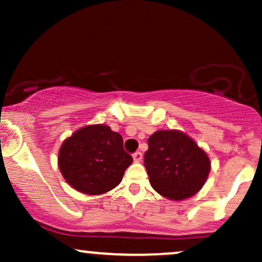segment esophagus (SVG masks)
<instances>
[{
  "instance_id": "obj_1",
  "label": "esophagus",
  "mask_w": 262,
  "mask_h": 262,
  "mask_svg": "<svg viewBox=\"0 0 262 262\" xmlns=\"http://www.w3.org/2000/svg\"><path fill=\"white\" fill-rule=\"evenodd\" d=\"M133 159H134L135 162H140L141 159H143V154H141L140 151L134 152V154H133Z\"/></svg>"
}]
</instances>
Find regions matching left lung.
<instances>
[{"instance_id": "left-lung-1", "label": "left lung", "mask_w": 262, "mask_h": 262, "mask_svg": "<svg viewBox=\"0 0 262 262\" xmlns=\"http://www.w3.org/2000/svg\"><path fill=\"white\" fill-rule=\"evenodd\" d=\"M144 164L150 185L173 201L192 197L203 187L210 170L208 155L180 130H158L148 139Z\"/></svg>"}]
</instances>
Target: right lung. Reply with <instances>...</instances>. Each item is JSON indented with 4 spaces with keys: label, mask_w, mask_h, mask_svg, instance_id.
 <instances>
[{
    "label": "right lung",
    "mask_w": 262,
    "mask_h": 262,
    "mask_svg": "<svg viewBox=\"0 0 262 262\" xmlns=\"http://www.w3.org/2000/svg\"><path fill=\"white\" fill-rule=\"evenodd\" d=\"M132 162L122 135L104 124L75 132L61 144L58 158L66 182L85 194H102L117 187Z\"/></svg>",
    "instance_id": "right-lung-1"
}]
</instances>
